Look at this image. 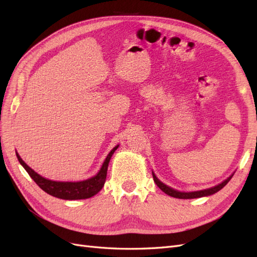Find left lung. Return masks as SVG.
Listing matches in <instances>:
<instances>
[{
	"label": "left lung",
	"mask_w": 257,
	"mask_h": 257,
	"mask_svg": "<svg viewBox=\"0 0 257 257\" xmlns=\"http://www.w3.org/2000/svg\"><path fill=\"white\" fill-rule=\"evenodd\" d=\"M232 178V174L230 175L229 178H227L225 181H223L221 184H218L216 186H213L211 188H207V189H202V190H197V192H189V193H184V192H179V190H175L169 186L165 185L163 182H160L155 174L153 172V179L154 182L156 183V185L163 190V192L167 195H169L171 197L174 198H179V199H193V198H200V197H206V196H210L213 195L215 193H217L218 190H221L227 183L230 181V179Z\"/></svg>",
	"instance_id": "1"
}]
</instances>
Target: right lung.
Segmentation results:
<instances>
[{"label": "right lung", "instance_id": "1", "mask_svg": "<svg viewBox=\"0 0 257 257\" xmlns=\"http://www.w3.org/2000/svg\"><path fill=\"white\" fill-rule=\"evenodd\" d=\"M118 146L119 145H116L115 148L108 153V155L106 156L100 171L94 175V177L80 182H58L43 178L34 170H32L31 168L20 158L18 153H16V155L20 165L25 168L26 171L32 178V180L44 190V192L54 197L60 198V199L77 200L90 198L98 194L102 189L105 183L109 159H111L114 152L117 150Z\"/></svg>", "mask_w": 257, "mask_h": 257}]
</instances>
